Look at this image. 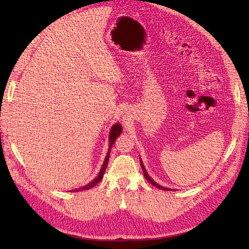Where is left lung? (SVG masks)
Here are the masks:
<instances>
[{
	"label": "left lung",
	"instance_id": "1",
	"mask_svg": "<svg viewBox=\"0 0 249 249\" xmlns=\"http://www.w3.org/2000/svg\"><path fill=\"white\" fill-rule=\"evenodd\" d=\"M140 163H141V167H142V170H143V175H144V177H145V178L148 180V182L152 184V185H154L155 187H157V188H160V189H163V190H169V189H167V188H163L162 186H160V185H158L155 180H153L152 178H150L149 177H148V175L146 173V170H145V168H144V166H143V163L140 161Z\"/></svg>",
	"mask_w": 249,
	"mask_h": 249
}]
</instances>
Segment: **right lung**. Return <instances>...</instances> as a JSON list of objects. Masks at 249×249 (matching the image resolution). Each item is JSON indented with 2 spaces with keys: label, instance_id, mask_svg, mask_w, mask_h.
<instances>
[{
  "label": "right lung",
  "instance_id": "1",
  "mask_svg": "<svg viewBox=\"0 0 249 249\" xmlns=\"http://www.w3.org/2000/svg\"><path fill=\"white\" fill-rule=\"evenodd\" d=\"M122 132H123V127H122V125H120L119 124H114V125L112 126V129H111V131H110V139H109L110 144H109V150H108V153H107L106 159H105V161H104V164H103V166H102V168H101V171H100V173H99V176H97L93 180H91V182H90L89 184H87V185H85V186H83V187H81V188H77V189L72 190V192H73V191H74V192H78V191H82V190H88V189H90V188L94 187V186H95L97 183H99L100 180L103 178L105 170H106L107 165H108L111 147H112V145H113V143L115 142V139L119 136L120 134H122Z\"/></svg>",
  "mask_w": 249,
  "mask_h": 249
}]
</instances>
